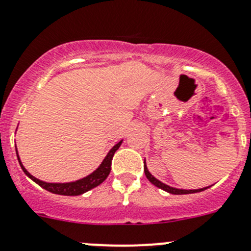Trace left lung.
<instances>
[{"label":"left lung","instance_id":"obj_1","mask_svg":"<svg viewBox=\"0 0 251 251\" xmlns=\"http://www.w3.org/2000/svg\"><path fill=\"white\" fill-rule=\"evenodd\" d=\"M144 162H145V166H144V171H145V175H146V177H148L149 181H150L152 185H155L156 187H159V189H161V190L166 191V193H169V194H174V195L195 194V193H200V191L206 190V189H209V187H210V186H206V187H201V189H193V190H186V189H177V187L169 186V185H166L165 182L160 181L159 179H156V177H155V176H153L152 174L150 173V171H149L148 166H146V160H144Z\"/></svg>","mask_w":251,"mask_h":251}]
</instances>
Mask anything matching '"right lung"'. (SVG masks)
<instances>
[{"mask_svg":"<svg viewBox=\"0 0 251 251\" xmlns=\"http://www.w3.org/2000/svg\"><path fill=\"white\" fill-rule=\"evenodd\" d=\"M121 144H123V140H120V141L117 142L116 145H114L111 149H110L107 155L105 156V159H103L102 162L99 165V168L96 169V170L92 171L90 175L85 176V177H82V179H78L76 180V181H71V182H46L37 179V177L31 175V174L26 170V168H25L24 164L21 162V159H20L17 149H16V153H17V159H19V162L20 165H21V169L24 170V173L26 174V175L28 176L32 181H35L36 184H38L41 187H44L45 190L50 191V193H52V194H57V195L77 196V195H81V194H85L86 191L91 190V189H94V187L99 186L101 182H103L106 179H107V176H109L110 171H111L112 156H114V153L116 152L117 149L120 148Z\"/></svg>","mask_w":251,"mask_h":251,"instance_id":"1","label":"right lung"}]
</instances>
